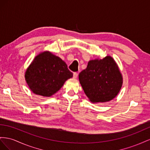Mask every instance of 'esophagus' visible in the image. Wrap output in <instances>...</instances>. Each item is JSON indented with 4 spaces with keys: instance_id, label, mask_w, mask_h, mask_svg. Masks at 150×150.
I'll return each instance as SVG.
<instances>
[{
    "instance_id": "34e87169",
    "label": "esophagus",
    "mask_w": 150,
    "mask_h": 150,
    "mask_svg": "<svg viewBox=\"0 0 150 150\" xmlns=\"http://www.w3.org/2000/svg\"><path fill=\"white\" fill-rule=\"evenodd\" d=\"M78 75H79L78 73H76V72L74 73V79H76V78H77V77H78Z\"/></svg>"
}]
</instances>
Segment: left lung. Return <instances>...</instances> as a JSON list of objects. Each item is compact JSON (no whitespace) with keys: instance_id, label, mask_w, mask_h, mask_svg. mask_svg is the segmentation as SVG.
<instances>
[{"instance_id":"left-lung-1","label":"left lung","mask_w":150,"mask_h":150,"mask_svg":"<svg viewBox=\"0 0 150 150\" xmlns=\"http://www.w3.org/2000/svg\"><path fill=\"white\" fill-rule=\"evenodd\" d=\"M79 78L85 93L95 103L113 99L122 84L121 72L110 56L89 61L87 68L80 73Z\"/></svg>"}]
</instances>
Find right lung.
I'll use <instances>...</instances> for the list:
<instances>
[{
	"mask_svg": "<svg viewBox=\"0 0 150 150\" xmlns=\"http://www.w3.org/2000/svg\"><path fill=\"white\" fill-rule=\"evenodd\" d=\"M72 76L65 62L48 51L36 57L25 74L31 91L43 97L53 95Z\"/></svg>",
	"mask_w": 150,
	"mask_h": 150,
	"instance_id": "add662e5",
	"label": "right lung"
}]
</instances>
